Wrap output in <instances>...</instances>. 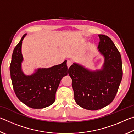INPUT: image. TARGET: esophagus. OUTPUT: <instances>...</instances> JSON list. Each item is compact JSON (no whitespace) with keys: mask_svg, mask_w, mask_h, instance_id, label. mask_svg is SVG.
Returning a JSON list of instances; mask_svg holds the SVG:
<instances>
[{"mask_svg":"<svg viewBox=\"0 0 134 134\" xmlns=\"http://www.w3.org/2000/svg\"><path fill=\"white\" fill-rule=\"evenodd\" d=\"M71 64H72V62H71V61H70V60H68L67 62V65L68 69H69V68L70 66H71Z\"/></svg>","mask_w":134,"mask_h":134,"instance_id":"esophagus-1","label":"esophagus"}]
</instances>
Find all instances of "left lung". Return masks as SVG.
Wrapping results in <instances>:
<instances>
[{"label": "left lung", "instance_id": "8db88e82", "mask_svg": "<svg viewBox=\"0 0 134 134\" xmlns=\"http://www.w3.org/2000/svg\"><path fill=\"white\" fill-rule=\"evenodd\" d=\"M97 48L104 57L100 69L90 70L74 63L69 69L74 100L80 107L90 110L102 109L112 102L122 78L121 56L108 36L99 35Z\"/></svg>", "mask_w": 134, "mask_h": 134}]
</instances>
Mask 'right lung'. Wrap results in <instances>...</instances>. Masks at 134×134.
Returning <instances> with one entry per match:
<instances>
[{
	"label": "right lung",
	"instance_id": "obj_1",
	"mask_svg": "<svg viewBox=\"0 0 134 134\" xmlns=\"http://www.w3.org/2000/svg\"><path fill=\"white\" fill-rule=\"evenodd\" d=\"M26 35H23L13 51L10 72L13 90L19 100L28 107L44 108L55 102L61 80L69 72L67 60L51 67L36 69L31 75L25 74L22 69V44Z\"/></svg>",
	"mask_w": 134,
	"mask_h": 134
}]
</instances>
